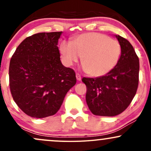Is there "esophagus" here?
<instances>
[{
    "label": "esophagus",
    "mask_w": 151,
    "mask_h": 151,
    "mask_svg": "<svg viewBox=\"0 0 151 151\" xmlns=\"http://www.w3.org/2000/svg\"><path fill=\"white\" fill-rule=\"evenodd\" d=\"M76 77H77V79L78 81H81V77L80 74H78V73H77V74H76Z\"/></svg>",
    "instance_id": "34e87169"
}]
</instances>
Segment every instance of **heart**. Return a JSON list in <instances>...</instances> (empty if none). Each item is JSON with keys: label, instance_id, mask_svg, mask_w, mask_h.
<instances>
[{"label": "heart", "instance_id": "b5f03b06", "mask_svg": "<svg viewBox=\"0 0 151 151\" xmlns=\"http://www.w3.org/2000/svg\"><path fill=\"white\" fill-rule=\"evenodd\" d=\"M60 50L67 65H72L82 58L84 70L93 77L110 72L117 65L121 53L119 41L99 32L81 34L72 42L63 41Z\"/></svg>", "mask_w": 151, "mask_h": 151}]
</instances>
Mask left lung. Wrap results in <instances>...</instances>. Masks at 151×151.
<instances>
[{
  "label": "left lung",
  "mask_w": 151,
  "mask_h": 151,
  "mask_svg": "<svg viewBox=\"0 0 151 151\" xmlns=\"http://www.w3.org/2000/svg\"><path fill=\"white\" fill-rule=\"evenodd\" d=\"M121 54L116 67L102 77L82 78L86 86V101L91 113L114 116L125 111L136 93L139 76V60L127 40L115 35Z\"/></svg>",
  "instance_id": "obj_1"
}]
</instances>
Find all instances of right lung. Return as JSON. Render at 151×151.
<instances>
[{
  "label": "right lung",
  "mask_w": 151,
  "mask_h": 151,
  "mask_svg": "<svg viewBox=\"0 0 151 151\" xmlns=\"http://www.w3.org/2000/svg\"><path fill=\"white\" fill-rule=\"evenodd\" d=\"M62 32H40L25 38L12 56V96L24 113L42 119L55 114L77 82L74 71L60 61L58 43Z\"/></svg>",
  "instance_id": "1"
}]
</instances>
